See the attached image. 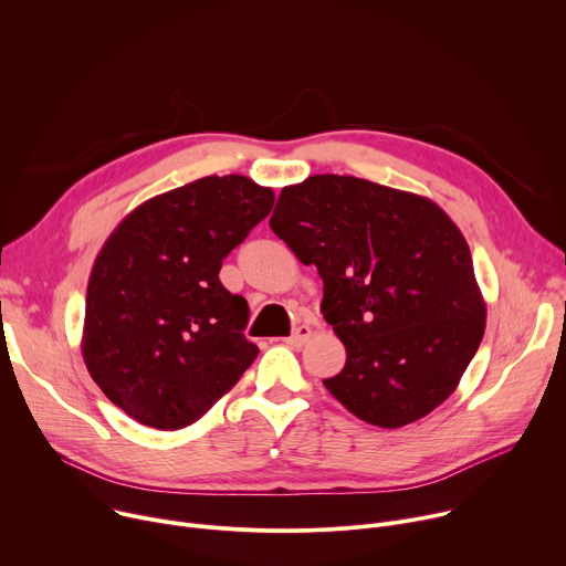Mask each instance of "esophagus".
I'll list each match as a JSON object with an SVG mask.
<instances>
[{"instance_id":"1","label":"esophagus","mask_w":566,"mask_h":566,"mask_svg":"<svg viewBox=\"0 0 566 566\" xmlns=\"http://www.w3.org/2000/svg\"><path fill=\"white\" fill-rule=\"evenodd\" d=\"M310 337H312V328H310V326H298L290 337H285V344L298 348V346H303Z\"/></svg>"}]
</instances>
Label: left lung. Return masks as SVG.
Instances as JSON below:
<instances>
[{"instance_id": "left-lung-1", "label": "left lung", "mask_w": 566, "mask_h": 566, "mask_svg": "<svg viewBox=\"0 0 566 566\" xmlns=\"http://www.w3.org/2000/svg\"><path fill=\"white\" fill-rule=\"evenodd\" d=\"M272 231L324 281L346 346L326 389L368 424H409L452 396L485 331L470 247L427 198L350 175L285 186Z\"/></svg>"}]
</instances>
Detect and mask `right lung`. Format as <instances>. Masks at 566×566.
Instances as JSON below:
<instances>
[{"label":"right lung","instance_id":"1","mask_svg":"<svg viewBox=\"0 0 566 566\" xmlns=\"http://www.w3.org/2000/svg\"><path fill=\"white\" fill-rule=\"evenodd\" d=\"M272 205V188L211 175L144 202L105 240L87 283L83 359L130 418L191 424L256 359L249 305L218 274Z\"/></svg>","mask_w":566,"mask_h":566}]
</instances>
